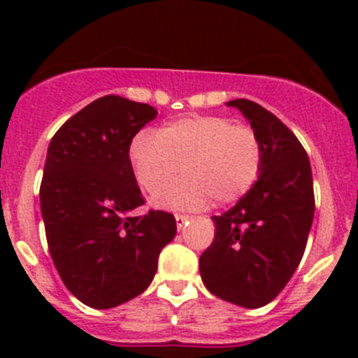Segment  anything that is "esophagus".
<instances>
[{
    "label": "esophagus",
    "instance_id": "obj_1",
    "mask_svg": "<svg viewBox=\"0 0 358 358\" xmlns=\"http://www.w3.org/2000/svg\"><path fill=\"white\" fill-rule=\"evenodd\" d=\"M188 220H189L188 215H176V224H177V227H179V229H182V227L188 224Z\"/></svg>",
    "mask_w": 358,
    "mask_h": 358
}]
</instances>
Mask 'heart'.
<instances>
[{"mask_svg": "<svg viewBox=\"0 0 358 358\" xmlns=\"http://www.w3.org/2000/svg\"><path fill=\"white\" fill-rule=\"evenodd\" d=\"M264 141L226 116L189 115L143 131L129 148L136 181L157 194L183 169L187 176L156 195L159 210H201L215 199L233 204L251 192L264 169Z\"/></svg>", "mask_w": 358, "mask_h": 358, "instance_id": "1", "label": "heart"}]
</instances>
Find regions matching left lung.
I'll return each instance as SVG.
<instances>
[{
    "instance_id": "8db88e82",
    "label": "left lung",
    "mask_w": 358,
    "mask_h": 358,
    "mask_svg": "<svg viewBox=\"0 0 358 358\" xmlns=\"http://www.w3.org/2000/svg\"><path fill=\"white\" fill-rule=\"evenodd\" d=\"M236 107L264 141V169L251 192L215 215V238L201 255L206 289L224 301L260 308L285 289L314 220V182L305 148L285 123L256 102Z\"/></svg>"
}]
</instances>
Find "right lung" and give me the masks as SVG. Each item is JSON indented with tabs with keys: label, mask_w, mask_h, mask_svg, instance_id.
Segmentation results:
<instances>
[{
	"label": "right lung",
	"mask_w": 358,
	"mask_h": 358,
	"mask_svg": "<svg viewBox=\"0 0 358 358\" xmlns=\"http://www.w3.org/2000/svg\"><path fill=\"white\" fill-rule=\"evenodd\" d=\"M157 110L107 94L78 110L50 141L41 182V213L53 265L73 296L113 308L140 296L176 236L172 213L145 204L129 148Z\"/></svg>",
	"instance_id": "right-lung-1"
}]
</instances>
